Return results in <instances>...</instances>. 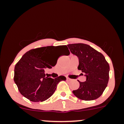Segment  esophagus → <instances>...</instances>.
I'll return each mask as SVG.
<instances>
[{
	"mask_svg": "<svg viewBox=\"0 0 124 124\" xmlns=\"http://www.w3.org/2000/svg\"><path fill=\"white\" fill-rule=\"evenodd\" d=\"M66 80H70V78H67V77H66Z\"/></svg>",
	"mask_w": 124,
	"mask_h": 124,
	"instance_id": "esophagus-1",
	"label": "esophagus"
}]
</instances>
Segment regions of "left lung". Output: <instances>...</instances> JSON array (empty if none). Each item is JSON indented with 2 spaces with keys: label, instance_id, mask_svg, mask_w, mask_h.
<instances>
[{
  "label": "left lung",
  "instance_id": "1",
  "mask_svg": "<svg viewBox=\"0 0 124 124\" xmlns=\"http://www.w3.org/2000/svg\"><path fill=\"white\" fill-rule=\"evenodd\" d=\"M70 52L79 59L78 69L85 73L86 80L79 82V89L73 90L78 99L90 101L101 96L109 80V66L104 56L90 45L85 44H68Z\"/></svg>",
  "mask_w": 124,
  "mask_h": 124
}]
</instances>
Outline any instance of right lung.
<instances>
[{
    "label": "right lung",
    "mask_w": 124,
    "mask_h": 124,
    "mask_svg": "<svg viewBox=\"0 0 124 124\" xmlns=\"http://www.w3.org/2000/svg\"><path fill=\"white\" fill-rule=\"evenodd\" d=\"M70 54L66 45L31 49L27 52L17 63L15 68L14 81L20 93L33 102H42L49 99L55 92L57 85L66 77L60 76L55 79L45 78V69L56 64L52 60L54 54L60 49Z\"/></svg>",
    "instance_id": "1"
}]
</instances>
